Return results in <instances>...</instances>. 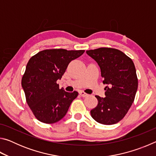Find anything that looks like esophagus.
Wrapping results in <instances>:
<instances>
[{"mask_svg":"<svg viewBox=\"0 0 156 156\" xmlns=\"http://www.w3.org/2000/svg\"><path fill=\"white\" fill-rule=\"evenodd\" d=\"M79 94H80L82 97H86V96H88L87 94H86L85 92H84V91H83L79 92Z\"/></svg>","mask_w":156,"mask_h":156,"instance_id":"1","label":"esophagus"}]
</instances>
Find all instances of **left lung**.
<instances>
[{
    "mask_svg": "<svg viewBox=\"0 0 156 156\" xmlns=\"http://www.w3.org/2000/svg\"><path fill=\"white\" fill-rule=\"evenodd\" d=\"M98 62L104 78L105 96H95L98 105L91 115L102 125H113L122 119L130 109L138 89V78L133 62L122 51L110 47L86 51Z\"/></svg>",
    "mask_w": 156,
    "mask_h": 156,
    "instance_id": "obj_1",
    "label": "left lung"
}]
</instances>
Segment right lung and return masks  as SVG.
Instances as JSON below:
<instances>
[{"instance_id":"1","label":"right lung","mask_w":156,"mask_h":156,"mask_svg":"<svg viewBox=\"0 0 156 156\" xmlns=\"http://www.w3.org/2000/svg\"><path fill=\"white\" fill-rule=\"evenodd\" d=\"M84 52V50L44 49L29 60L21 84L27 103L37 120L53 124L66 115L78 93L60 89L56 82L62 78L69 63Z\"/></svg>"}]
</instances>
